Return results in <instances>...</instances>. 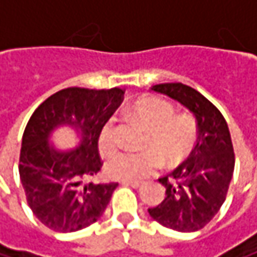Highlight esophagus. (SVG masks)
<instances>
[{
    "instance_id": "1",
    "label": "esophagus",
    "mask_w": 257,
    "mask_h": 257,
    "mask_svg": "<svg viewBox=\"0 0 257 257\" xmlns=\"http://www.w3.org/2000/svg\"><path fill=\"white\" fill-rule=\"evenodd\" d=\"M122 184H123V186H131V187H134V189H140V187L143 186L141 181H122Z\"/></svg>"
}]
</instances>
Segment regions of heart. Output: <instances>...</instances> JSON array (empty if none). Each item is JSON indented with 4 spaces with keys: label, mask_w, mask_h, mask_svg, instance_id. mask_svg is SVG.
Here are the masks:
<instances>
[{
    "label": "heart",
    "mask_w": 257,
    "mask_h": 257,
    "mask_svg": "<svg viewBox=\"0 0 257 257\" xmlns=\"http://www.w3.org/2000/svg\"><path fill=\"white\" fill-rule=\"evenodd\" d=\"M129 114L149 131L144 152H122L111 156L105 171L111 179L138 181L153 176L162 161L168 168L181 164L193 150L198 140V125L193 116L174 114L173 105L159 96H143L129 107ZM98 149L111 155L119 149L117 123L107 119L98 134Z\"/></svg>",
    "instance_id": "b5f03b06"
}]
</instances>
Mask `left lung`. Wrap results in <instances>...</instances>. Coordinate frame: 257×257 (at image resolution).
<instances>
[{
    "label": "left lung",
    "instance_id": "obj_1",
    "mask_svg": "<svg viewBox=\"0 0 257 257\" xmlns=\"http://www.w3.org/2000/svg\"><path fill=\"white\" fill-rule=\"evenodd\" d=\"M152 90L179 101L193 113L198 140L187 161L159 179L167 196L149 208V214L174 231H199L217 214L231 184L235 155L228 123L217 107L190 86L162 83L152 86Z\"/></svg>",
    "mask_w": 257,
    "mask_h": 257
}]
</instances>
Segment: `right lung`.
<instances>
[{
    "label": "right lung",
    "mask_w": 257,
    "mask_h": 257,
    "mask_svg": "<svg viewBox=\"0 0 257 257\" xmlns=\"http://www.w3.org/2000/svg\"><path fill=\"white\" fill-rule=\"evenodd\" d=\"M123 89L67 87L49 96L26 125L19 176L35 217L56 232H76L95 223L105 211L117 183H95L102 162L98 134L123 99ZM59 126L78 132L80 144L70 152L48 144Z\"/></svg>",
    "instance_id": "right-lung-1"
}]
</instances>
